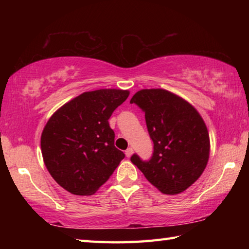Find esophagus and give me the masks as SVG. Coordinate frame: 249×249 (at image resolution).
Instances as JSON below:
<instances>
[{"label": "esophagus", "mask_w": 249, "mask_h": 249, "mask_svg": "<svg viewBox=\"0 0 249 249\" xmlns=\"http://www.w3.org/2000/svg\"><path fill=\"white\" fill-rule=\"evenodd\" d=\"M133 153H134V150H133V148H130V147H129V148H127V149H126L125 150V155H126V157H130V156H132L133 155Z\"/></svg>", "instance_id": "1"}]
</instances>
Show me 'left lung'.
<instances>
[{
  "label": "left lung",
  "mask_w": 249,
  "mask_h": 249,
  "mask_svg": "<svg viewBox=\"0 0 249 249\" xmlns=\"http://www.w3.org/2000/svg\"><path fill=\"white\" fill-rule=\"evenodd\" d=\"M130 103L145 112L154 142L151 158L130 157L146 179L165 195H179L200 178L209 161L210 137L206 125L192 105L163 89L136 92Z\"/></svg>",
  "instance_id": "left-lung-1"
}]
</instances>
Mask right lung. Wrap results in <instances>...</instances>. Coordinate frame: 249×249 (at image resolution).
<instances>
[{"label":"right lung","mask_w":249,"mask_h":249,"mask_svg":"<svg viewBox=\"0 0 249 249\" xmlns=\"http://www.w3.org/2000/svg\"><path fill=\"white\" fill-rule=\"evenodd\" d=\"M128 95L129 91L120 89L84 92L48 120L41 133V154L49 174L65 190L92 196L125 157L114 146L108 119Z\"/></svg>","instance_id":"1"}]
</instances>
